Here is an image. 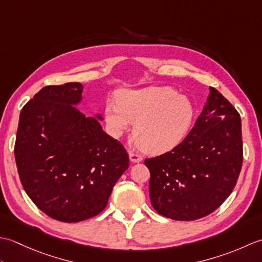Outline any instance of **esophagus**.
Returning <instances> with one entry per match:
<instances>
[{"instance_id": "obj_1", "label": "esophagus", "mask_w": 262, "mask_h": 262, "mask_svg": "<svg viewBox=\"0 0 262 262\" xmlns=\"http://www.w3.org/2000/svg\"><path fill=\"white\" fill-rule=\"evenodd\" d=\"M129 160L132 161L133 163H137V162H141L143 158H142V155L138 154L137 152L129 151Z\"/></svg>"}]
</instances>
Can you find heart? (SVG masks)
<instances>
[{"instance_id":"b5f03b06","label":"heart","mask_w":262,"mask_h":262,"mask_svg":"<svg viewBox=\"0 0 262 262\" xmlns=\"http://www.w3.org/2000/svg\"><path fill=\"white\" fill-rule=\"evenodd\" d=\"M104 107L105 121L115 136L129 130L144 152L159 155L171 151L190 129L194 107L191 100L172 88L152 86L117 94Z\"/></svg>"}]
</instances>
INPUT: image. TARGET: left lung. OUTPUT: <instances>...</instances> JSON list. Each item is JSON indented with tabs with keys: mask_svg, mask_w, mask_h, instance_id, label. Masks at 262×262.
<instances>
[{
	"mask_svg": "<svg viewBox=\"0 0 262 262\" xmlns=\"http://www.w3.org/2000/svg\"><path fill=\"white\" fill-rule=\"evenodd\" d=\"M241 118L214 88L179 145L146 159L149 198L160 215L194 221L219 208L234 189L243 161Z\"/></svg>",
	"mask_w": 262,
	"mask_h": 262,
	"instance_id": "obj_1",
	"label": "left lung"
}]
</instances>
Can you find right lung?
<instances>
[{
  "instance_id": "add662e5",
  "label": "right lung",
  "mask_w": 262,
  "mask_h": 262,
  "mask_svg": "<svg viewBox=\"0 0 262 262\" xmlns=\"http://www.w3.org/2000/svg\"><path fill=\"white\" fill-rule=\"evenodd\" d=\"M79 82L48 85L21 110L14 157L22 186L37 207L65 223L98 215L128 169L121 144L105 134L100 114L86 117Z\"/></svg>"
}]
</instances>
